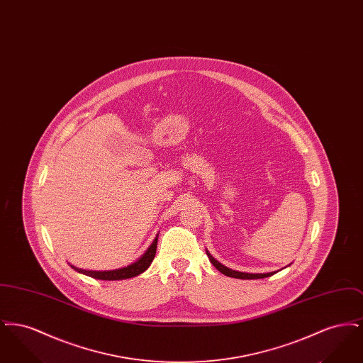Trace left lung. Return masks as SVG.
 Segmentation results:
<instances>
[{"label":"left lung","instance_id":"1","mask_svg":"<svg viewBox=\"0 0 363 363\" xmlns=\"http://www.w3.org/2000/svg\"><path fill=\"white\" fill-rule=\"evenodd\" d=\"M207 256L209 261L213 264V267L222 272L225 277H235V279H264V277H272L275 275L277 272H268V274H246V272H238V271H234V269H230L225 267L223 264H220L218 259H213L209 252L207 250Z\"/></svg>","mask_w":363,"mask_h":363}]
</instances>
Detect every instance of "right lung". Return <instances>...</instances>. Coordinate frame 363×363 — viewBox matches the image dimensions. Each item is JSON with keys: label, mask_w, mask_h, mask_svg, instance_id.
Returning <instances> with one entry per match:
<instances>
[{"label": "right lung", "mask_w": 363, "mask_h": 363, "mask_svg": "<svg viewBox=\"0 0 363 363\" xmlns=\"http://www.w3.org/2000/svg\"><path fill=\"white\" fill-rule=\"evenodd\" d=\"M156 245H157V235L155 240L151 243V246L147 249V252L140 257V259L123 268L118 269H113V271H86L77 268L74 265H70L74 271H77L79 274H83L86 277H94V279H99V280H122V279H129V277H135L143 274L152 262V259L155 257Z\"/></svg>", "instance_id": "obj_1"}]
</instances>
